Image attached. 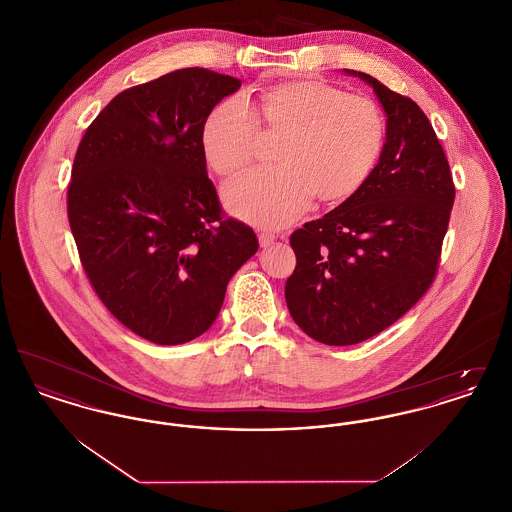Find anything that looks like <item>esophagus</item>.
I'll list each match as a JSON object with an SVG mask.
<instances>
[{"label": "esophagus", "instance_id": "1", "mask_svg": "<svg viewBox=\"0 0 512 512\" xmlns=\"http://www.w3.org/2000/svg\"><path fill=\"white\" fill-rule=\"evenodd\" d=\"M274 240H276V238H274V234H270V232H261V234H259V245L265 247V249L274 244Z\"/></svg>", "mask_w": 512, "mask_h": 512}]
</instances>
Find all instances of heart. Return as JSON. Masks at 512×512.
Returning a JSON list of instances; mask_svg holds the SVG:
<instances>
[{
	"mask_svg": "<svg viewBox=\"0 0 512 512\" xmlns=\"http://www.w3.org/2000/svg\"><path fill=\"white\" fill-rule=\"evenodd\" d=\"M257 124L282 134L274 149L278 165L232 178L222 197L232 215L265 228L297 219L311 195L336 203L357 194L386 142L384 113L372 99L347 96L322 80H297L261 92L255 113L240 98L217 103L201 128L207 165L220 176L245 167Z\"/></svg>",
	"mask_w": 512,
	"mask_h": 512,
	"instance_id": "heart-1",
	"label": "heart"
}]
</instances>
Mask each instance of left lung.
I'll use <instances>...</instances> for the list:
<instances>
[{
    "label": "left lung",
    "mask_w": 512,
    "mask_h": 512,
    "mask_svg": "<svg viewBox=\"0 0 512 512\" xmlns=\"http://www.w3.org/2000/svg\"><path fill=\"white\" fill-rule=\"evenodd\" d=\"M386 111V144L357 194L290 236L286 280L295 324L326 345L368 340L428 292L455 201L445 151L424 111L370 74Z\"/></svg>",
    "instance_id": "left-lung-1"
}]
</instances>
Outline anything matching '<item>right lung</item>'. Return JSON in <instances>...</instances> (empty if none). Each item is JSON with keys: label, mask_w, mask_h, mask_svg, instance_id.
Masks as SVG:
<instances>
[{"label": "right lung", "mask_w": 512, "mask_h": 512, "mask_svg": "<svg viewBox=\"0 0 512 512\" xmlns=\"http://www.w3.org/2000/svg\"><path fill=\"white\" fill-rule=\"evenodd\" d=\"M242 80L199 67L109 101L74 155L67 213L86 276L144 340L178 345L211 328L234 272L259 249L224 219L201 128Z\"/></svg>", "instance_id": "obj_1"}]
</instances>
